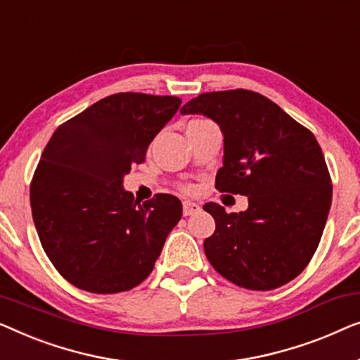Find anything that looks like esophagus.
I'll return each mask as SVG.
<instances>
[{
    "mask_svg": "<svg viewBox=\"0 0 360 360\" xmlns=\"http://www.w3.org/2000/svg\"><path fill=\"white\" fill-rule=\"evenodd\" d=\"M199 210H200V205L195 204V202H191V200L182 202V214H184V217L197 214Z\"/></svg>",
    "mask_w": 360,
    "mask_h": 360,
    "instance_id": "1",
    "label": "esophagus"
}]
</instances>
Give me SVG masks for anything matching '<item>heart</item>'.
<instances>
[{
  "label": "heart",
  "mask_w": 360,
  "mask_h": 360,
  "mask_svg": "<svg viewBox=\"0 0 360 360\" xmlns=\"http://www.w3.org/2000/svg\"><path fill=\"white\" fill-rule=\"evenodd\" d=\"M191 124H212V122H210V120H205V119H197V120H192ZM184 189L186 191H191V187L187 186V187H184Z\"/></svg>",
  "instance_id": "heart-1"
}]
</instances>
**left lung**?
I'll use <instances>...</instances> for the list:
<instances>
[{"label": "left lung", "instance_id": "8db88e82", "mask_svg": "<svg viewBox=\"0 0 360 360\" xmlns=\"http://www.w3.org/2000/svg\"><path fill=\"white\" fill-rule=\"evenodd\" d=\"M181 114H202L224 134L220 192L248 197V209L215 219L204 251L225 279L250 290H272L300 274L320 245L333 186L315 135L259 93L230 89L204 93Z\"/></svg>", "mask_w": 360, "mask_h": 360}]
</instances>
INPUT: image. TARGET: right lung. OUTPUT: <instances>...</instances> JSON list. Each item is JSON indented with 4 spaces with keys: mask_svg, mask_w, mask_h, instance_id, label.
I'll use <instances>...</instances> for the list:
<instances>
[{
    "mask_svg": "<svg viewBox=\"0 0 360 360\" xmlns=\"http://www.w3.org/2000/svg\"><path fill=\"white\" fill-rule=\"evenodd\" d=\"M179 105L174 96H108L60 125L45 146L30 182L34 224L55 269L81 290L139 285L181 220L178 197L140 202L122 187Z\"/></svg>",
    "mask_w": 360,
    "mask_h": 360,
    "instance_id": "right-lung-1",
    "label": "right lung"
}]
</instances>
